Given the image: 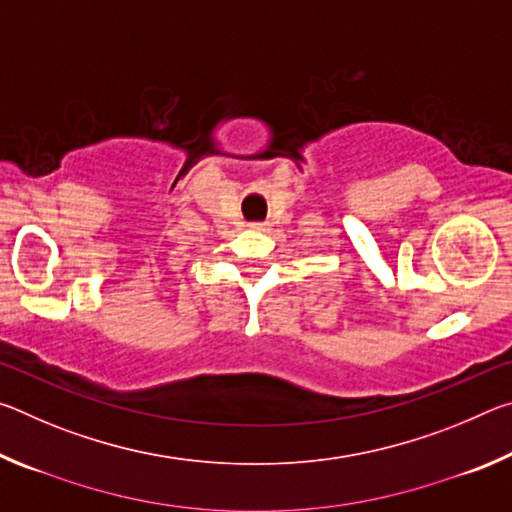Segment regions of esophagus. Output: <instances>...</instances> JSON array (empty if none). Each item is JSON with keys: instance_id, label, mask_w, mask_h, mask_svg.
Segmentation results:
<instances>
[{"instance_id": "esophagus-1", "label": "esophagus", "mask_w": 512, "mask_h": 512, "mask_svg": "<svg viewBox=\"0 0 512 512\" xmlns=\"http://www.w3.org/2000/svg\"><path fill=\"white\" fill-rule=\"evenodd\" d=\"M250 228H253V230H266V223L255 221V223H250Z\"/></svg>"}]
</instances>
